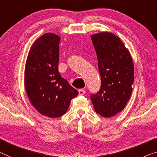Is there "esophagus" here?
Wrapping results in <instances>:
<instances>
[{"label":"esophagus","instance_id":"obj_1","mask_svg":"<svg viewBox=\"0 0 157 157\" xmlns=\"http://www.w3.org/2000/svg\"><path fill=\"white\" fill-rule=\"evenodd\" d=\"M78 93H79V95H83L84 94L86 93V90H83V89H79Z\"/></svg>","mask_w":157,"mask_h":157}]
</instances>
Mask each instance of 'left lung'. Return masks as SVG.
Returning a JSON list of instances; mask_svg holds the SVG:
<instances>
[{"mask_svg": "<svg viewBox=\"0 0 157 157\" xmlns=\"http://www.w3.org/2000/svg\"><path fill=\"white\" fill-rule=\"evenodd\" d=\"M98 57L101 86L91 94L95 111L109 118L124 109L131 98L134 66L131 54L120 38L109 32L91 36Z\"/></svg>", "mask_w": 157, "mask_h": 157, "instance_id": "obj_1", "label": "left lung"}]
</instances>
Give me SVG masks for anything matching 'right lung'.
Returning a JSON list of instances; mask_svg holds the SVG:
<instances>
[{"label": "right lung", "mask_w": 157, "mask_h": 157, "mask_svg": "<svg viewBox=\"0 0 157 157\" xmlns=\"http://www.w3.org/2000/svg\"><path fill=\"white\" fill-rule=\"evenodd\" d=\"M59 41L54 33L40 36L31 46L25 67L28 98L38 112L50 118L64 115L78 94L59 73Z\"/></svg>", "instance_id": "1"}]
</instances>
